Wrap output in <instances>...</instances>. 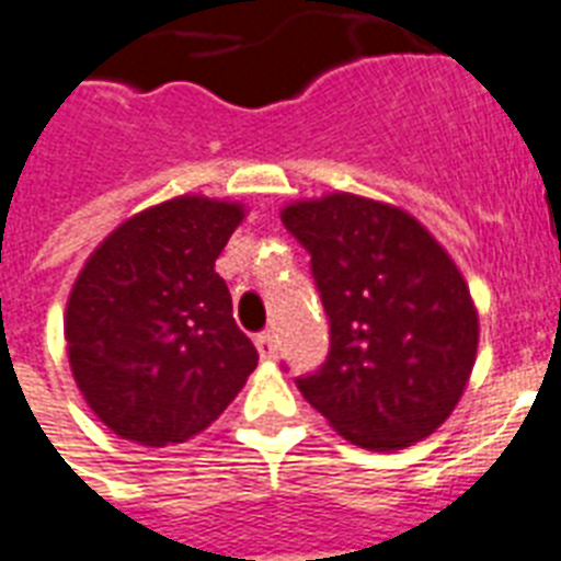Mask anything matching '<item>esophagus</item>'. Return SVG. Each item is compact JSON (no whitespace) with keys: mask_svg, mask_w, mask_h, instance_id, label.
I'll use <instances>...</instances> for the list:
<instances>
[{"mask_svg":"<svg viewBox=\"0 0 561 561\" xmlns=\"http://www.w3.org/2000/svg\"><path fill=\"white\" fill-rule=\"evenodd\" d=\"M256 348H259V357L262 359L276 357L279 345H276V336H273V331H262V334H256Z\"/></svg>","mask_w":561,"mask_h":561,"instance_id":"34e87169","label":"esophagus"}]
</instances>
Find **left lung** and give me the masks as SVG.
I'll use <instances>...</instances> for the list:
<instances>
[{
  "mask_svg": "<svg viewBox=\"0 0 561 561\" xmlns=\"http://www.w3.org/2000/svg\"><path fill=\"white\" fill-rule=\"evenodd\" d=\"M282 221L311 256L328 357L296 386L363 449H403L453 414L470 380L478 313L470 288L409 213L336 193L290 204Z\"/></svg>",
  "mask_w": 561,
  "mask_h": 561,
  "instance_id": "1",
  "label": "left lung"
}]
</instances>
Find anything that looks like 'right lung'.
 <instances>
[{"mask_svg": "<svg viewBox=\"0 0 561 561\" xmlns=\"http://www.w3.org/2000/svg\"><path fill=\"white\" fill-rule=\"evenodd\" d=\"M239 204L172 198L144 209L85 262L66 311L75 380L108 430L144 446L207 430L256 368L216 259Z\"/></svg>", "mask_w": 561, "mask_h": 561, "instance_id": "add662e5", "label": "right lung"}]
</instances>
